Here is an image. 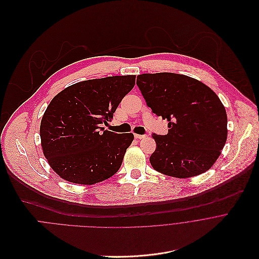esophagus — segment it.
<instances>
[{"label":"esophagus","mask_w":259,"mask_h":259,"mask_svg":"<svg viewBox=\"0 0 259 259\" xmlns=\"http://www.w3.org/2000/svg\"><path fill=\"white\" fill-rule=\"evenodd\" d=\"M135 138L138 139V140H141V139L146 138V136H145V135H138V134H135Z\"/></svg>","instance_id":"esophagus-1"}]
</instances>
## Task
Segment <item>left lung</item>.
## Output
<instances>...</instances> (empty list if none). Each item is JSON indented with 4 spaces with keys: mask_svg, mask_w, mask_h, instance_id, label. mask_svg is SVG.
<instances>
[{
    "mask_svg": "<svg viewBox=\"0 0 259 259\" xmlns=\"http://www.w3.org/2000/svg\"><path fill=\"white\" fill-rule=\"evenodd\" d=\"M137 84L152 112L168 120L167 135L152 136V167L179 179L207 171L228 137L227 112L218 95L193 77L170 72L140 74Z\"/></svg>",
    "mask_w": 259,
    "mask_h": 259,
    "instance_id": "obj_1",
    "label": "left lung"
}]
</instances>
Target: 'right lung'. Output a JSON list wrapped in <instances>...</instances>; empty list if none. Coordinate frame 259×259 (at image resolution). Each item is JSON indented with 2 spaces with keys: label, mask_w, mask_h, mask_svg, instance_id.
Segmentation results:
<instances>
[{
  "label": "right lung",
  "mask_w": 259,
  "mask_h": 259,
  "mask_svg": "<svg viewBox=\"0 0 259 259\" xmlns=\"http://www.w3.org/2000/svg\"><path fill=\"white\" fill-rule=\"evenodd\" d=\"M136 75H116L76 82L56 95L47 107L39 127L41 148L50 166L61 179L94 185L115 175L132 133L104 131Z\"/></svg>",
  "instance_id": "1"
}]
</instances>
